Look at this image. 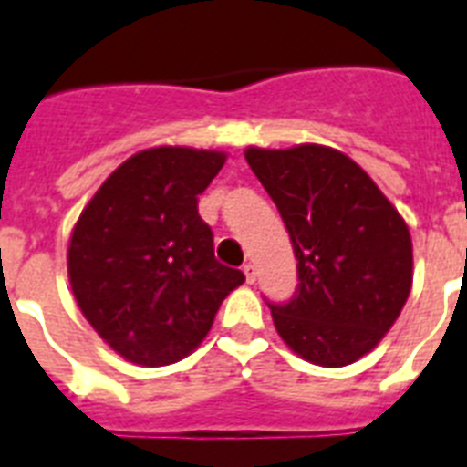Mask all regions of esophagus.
<instances>
[{
    "instance_id": "obj_1",
    "label": "esophagus",
    "mask_w": 467,
    "mask_h": 467,
    "mask_svg": "<svg viewBox=\"0 0 467 467\" xmlns=\"http://www.w3.org/2000/svg\"><path fill=\"white\" fill-rule=\"evenodd\" d=\"M242 271H244L246 283H249V285H252L254 280H256V268H254V264H244V266H242Z\"/></svg>"
}]
</instances>
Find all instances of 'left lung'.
<instances>
[{
  "label": "left lung",
  "mask_w": 467,
  "mask_h": 467,
  "mask_svg": "<svg viewBox=\"0 0 467 467\" xmlns=\"http://www.w3.org/2000/svg\"><path fill=\"white\" fill-rule=\"evenodd\" d=\"M249 168L285 223L297 293L271 306L275 331L319 367L358 362L396 324L412 287V240L369 174L336 148L249 146Z\"/></svg>",
  "instance_id": "left-lung-1"
}]
</instances>
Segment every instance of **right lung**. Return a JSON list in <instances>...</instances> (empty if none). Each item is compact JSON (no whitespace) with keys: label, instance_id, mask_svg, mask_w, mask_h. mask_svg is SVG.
<instances>
[{"label":"right lung","instance_id":"obj_1","mask_svg":"<svg viewBox=\"0 0 467 467\" xmlns=\"http://www.w3.org/2000/svg\"><path fill=\"white\" fill-rule=\"evenodd\" d=\"M221 150L158 146L124 161L83 208L69 240L78 309L105 343L143 367L187 358L244 273L215 261L199 194Z\"/></svg>","mask_w":467,"mask_h":467}]
</instances>
